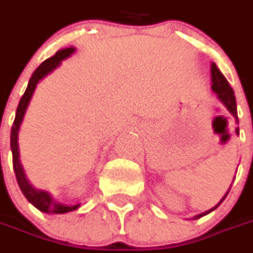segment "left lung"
I'll return each mask as SVG.
<instances>
[{
  "instance_id": "left-lung-1",
  "label": "left lung",
  "mask_w": 253,
  "mask_h": 253,
  "mask_svg": "<svg viewBox=\"0 0 253 253\" xmlns=\"http://www.w3.org/2000/svg\"><path fill=\"white\" fill-rule=\"evenodd\" d=\"M211 82H212V84H211V88H212V91L217 94V97H218V100L222 104H224V107L228 110L232 115H234V118H235V121L238 122V114H237V101H235V94H234V90L231 88V85H229V83L227 82V79L224 77V74L219 72V69L217 67V64L212 63L211 64ZM235 132H237V135H239V128L237 126V129H235ZM231 189V187H229ZM229 190L225 193V196L222 197V199L219 200V203L217 204V206H214L212 209L207 210V211H204V212H201V214H199V215H194L193 217V219H197V218H201V217H204V215H207V214H210L211 211H214V210L218 207L219 204L225 200V197L228 196Z\"/></svg>"
}]
</instances>
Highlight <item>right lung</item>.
I'll use <instances>...</instances> for the list:
<instances>
[{
    "label": "right lung",
    "mask_w": 253,
    "mask_h": 253,
    "mask_svg": "<svg viewBox=\"0 0 253 253\" xmlns=\"http://www.w3.org/2000/svg\"><path fill=\"white\" fill-rule=\"evenodd\" d=\"M76 52V47L70 46V47H66V49H60L57 50L56 53L46 59L43 63L41 64L32 74V77L29 79V83L28 87L25 90L24 95L21 98V101L18 104V108H16V115H15L14 125H12V129H11V151H12V163H14V171L15 176H16V181L19 184V189L24 193V196L26 200L34 204L36 209L46 214H66V212H70L74 211L80 207V204H76V206H67L63 204L60 201L53 199V196L47 191L41 189H36L34 187L29 180L26 179V174H25V170L21 165V159H19V145H18V133H19V128H21V124L24 121L25 112L28 110V105L31 102V98L34 95L35 88L38 83L44 79L47 74H50L53 72L56 67H59L60 63L63 62L64 59L70 57L72 54Z\"/></svg>",
    "instance_id": "add662e5"
}]
</instances>
